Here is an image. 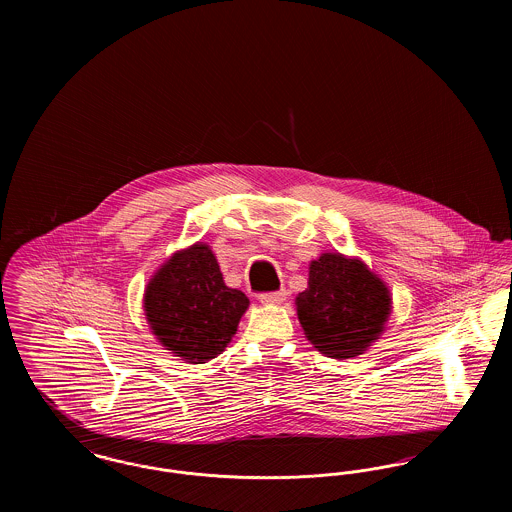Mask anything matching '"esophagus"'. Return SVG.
Instances as JSON below:
<instances>
[{
  "label": "esophagus",
  "mask_w": 512,
  "mask_h": 512,
  "mask_svg": "<svg viewBox=\"0 0 512 512\" xmlns=\"http://www.w3.org/2000/svg\"><path fill=\"white\" fill-rule=\"evenodd\" d=\"M286 299V292L284 290H278V292H265L259 295V301L261 303H270V305H274V303H282Z\"/></svg>",
  "instance_id": "1"
}]
</instances>
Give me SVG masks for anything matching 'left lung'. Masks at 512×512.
Wrapping results in <instances>:
<instances>
[{"mask_svg":"<svg viewBox=\"0 0 512 512\" xmlns=\"http://www.w3.org/2000/svg\"><path fill=\"white\" fill-rule=\"evenodd\" d=\"M384 282L361 261L324 253L309 267V288L295 299L305 336L334 359L361 355L390 317Z\"/></svg>","mask_w":512,"mask_h":512,"instance_id":"1","label":"left lung"}]
</instances>
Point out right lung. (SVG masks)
Returning a JSON list of instances; mask_svg holds the SVG:
<instances>
[{"mask_svg": "<svg viewBox=\"0 0 512 512\" xmlns=\"http://www.w3.org/2000/svg\"><path fill=\"white\" fill-rule=\"evenodd\" d=\"M146 317L153 334L176 357L205 363L236 334L249 299L224 284L209 245L174 253L147 284Z\"/></svg>", "mask_w": 512, "mask_h": 512, "instance_id": "1", "label": "right lung"}]
</instances>
